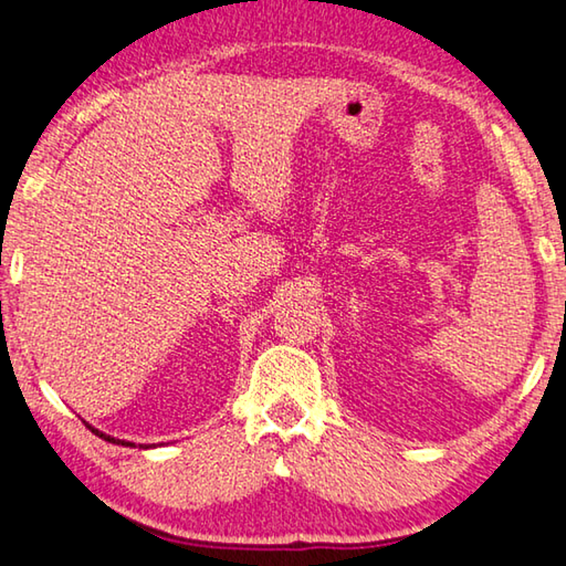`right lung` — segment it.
I'll return each mask as SVG.
<instances>
[{"instance_id": "1", "label": "right lung", "mask_w": 566, "mask_h": 566, "mask_svg": "<svg viewBox=\"0 0 566 566\" xmlns=\"http://www.w3.org/2000/svg\"><path fill=\"white\" fill-rule=\"evenodd\" d=\"M88 428H91V426H88ZM91 433H96L98 438L108 440V443H118V446H133V443H126V440H116V438H111V436H106V433H101V430H96V428H91Z\"/></svg>"}]
</instances>
